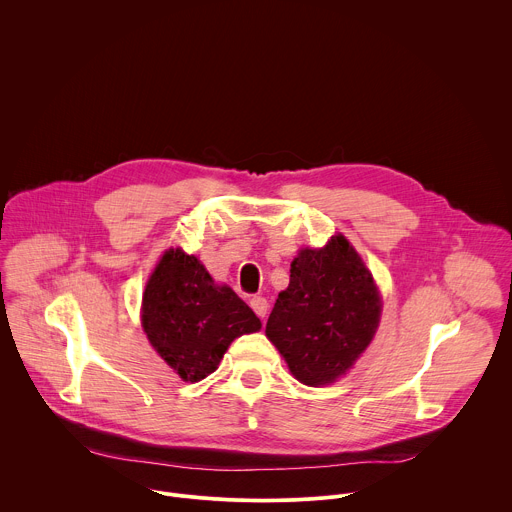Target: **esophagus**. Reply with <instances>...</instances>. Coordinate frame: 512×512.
I'll use <instances>...</instances> for the list:
<instances>
[{"label": "esophagus", "mask_w": 512, "mask_h": 512, "mask_svg": "<svg viewBox=\"0 0 512 512\" xmlns=\"http://www.w3.org/2000/svg\"><path fill=\"white\" fill-rule=\"evenodd\" d=\"M251 308H253V312L259 316V318H265V314H267V300L265 298H261V296H255V298H251Z\"/></svg>", "instance_id": "obj_1"}]
</instances>
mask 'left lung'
Here are the masks:
<instances>
[{"label":"left lung","mask_w":512,"mask_h":512,"mask_svg":"<svg viewBox=\"0 0 512 512\" xmlns=\"http://www.w3.org/2000/svg\"><path fill=\"white\" fill-rule=\"evenodd\" d=\"M373 273L342 235L291 261L265 334L300 383L330 385L352 369L381 320Z\"/></svg>","instance_id":"8db88e82"}]
</instances>
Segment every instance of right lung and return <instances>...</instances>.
Returning <instances> with one entry per match:
<instances>
[{
  "instance_id": "obj_1",
  "label": "right lung",
  "mask_w": 512,
  "mask_h": 512,
  "mask_svg": "<svg viewBox=\"0 0 512 512\" xmlns=\"http://www.w3.org/2000/svg\"><path fill=\"white\" fill-rule=\"evenodd\" d=\"M141 326L180 379L198 383L218 369L231 342L257 332L261 320L229 285H216L194 255L168 249L145 283Z\"/></svg>"
}]
</instances>
